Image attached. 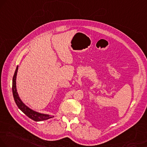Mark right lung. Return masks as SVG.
Segmentation results:
<instances>
[{
    "instance_id": "1",
    "label": "right lung",
    "mask_w": 147,
    "mask_h": 147,
    "mask_svg": "<svg viewBox=\"0 0 147 147\" xmlns=\"http://www.w3.org/2000/svg\"><path fill=\"white\" fill-rule=\"evenodd\" d=\"M18 70V66L16 67V69L15 71V73H14L13 77V82H12V92H13V95L14 100L16 105H17L18 108L21 110L22 112L26 115L27 117H29L30 119H31L32 120L35 121H45L47 119H50V118L54 117V116H50L49 115H46V114H41L39 112H37L36 111H34L32 109L28 108V106H26L22 101L21 100V99L20 98L19 95L17 92V88H16V76H17V73Z\"/></svg>"
}]
</instances>
